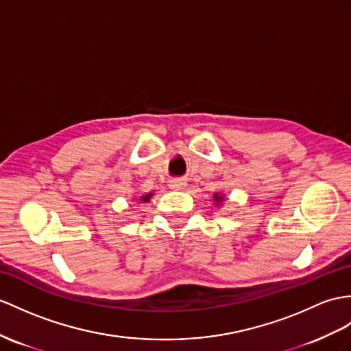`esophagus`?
<instances>
[{"instance_id": "1", "label": "esophagus", "mask_w": 351, "mask_h": 351, "mask_svg": "<svg viewBox=\"0 0 351 351\" xmlns=\"http://www.w3.org/2000/svg\"><path fill=\"white\" fill-rule=\"evenodd\" d=\"M186 186H187L186 180H180V178H177V180H173L169 183V187H171V189H174V191H182V189H184Z\"/></svg>"}]
</instances>
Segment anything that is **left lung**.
<instances>
[{
    "instance_id": "obj_1",
    "label": "left lung",
    "mask_w": 351,
    "mask_h": 351,
    "mask_svg": "<svg viewBox=\"0 0 351 351\" xmlns=\"http://www.w3.org/2000/svg\"><path fill=\"white\" fill-rule=\"evenodd\" d=\"M225 195L223 193H219V192H215V195H213V201H215V204L216 205H220V204H223L225 202Z\"/></svg>"
}]
</instances>
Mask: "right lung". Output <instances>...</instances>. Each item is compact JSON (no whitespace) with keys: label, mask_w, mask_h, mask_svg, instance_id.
Wrapping results in <instances>:
<instances>
[{"label":"right lung","mask_w":351,"mask_h":351,"mask_svg":"<svg viewBox=\"0 0 351 351\" xmlns=\"http://www.w3.org/2000/svg\"><path fill=\"white\" fill-rule=\"evenodd\" d=\"M153 196V192H149V193H146V195H143V196H140V202H149L150 201V198Z\"/></svg>","instance_id":"right-lung-1"}]
</instances>
